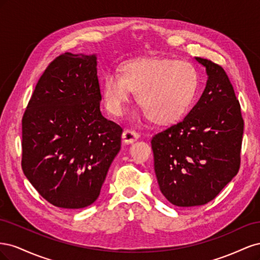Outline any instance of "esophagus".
Segmentation results:
<instances>
[{
    "label": "esophagus",
    "mask_w": 260,
    "mask_h": 260,
    "mask_svg": "<svg viewBox=\"0 0 260 260\" xmlns=\"http://www.w3.org/2000/svg\"><path fill=\"white\" fill-rule=\"evenodd\" d=\"M139 138H140L139 133H137L136 131H132V130H125L122 133V141L125 144H131L133 142H136Z\"/></svg>",
    "instance_id": "obj_1"
}]
</instances>
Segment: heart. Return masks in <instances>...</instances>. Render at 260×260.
<instances>
[{"label": "heart", "instance_id": "heart-1", "mask_svg": "<svg viewBox=\"0 0 260 260\" xmlns=\"http://www.w3.org/2000/svg\"><path fill=\"white\" fill-rule=\"evenodd\" d=\"M199 74L190 62L170 58L124 61L120 76L108 73L103 80V98L108 112L120 117L137 92L142 115L156 124H170L182 117L199 89Z\"/></svg>", "mask_w": 260, "mask_h": 260}]
</instances>
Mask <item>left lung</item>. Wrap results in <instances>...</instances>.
I'll list each match as a JSON object with an SVG mask.
<instances>
[{
	"mask_svg": "<svg viewBox=\"0 0 260 260\" xmlns=\"http://www.w3.org/2000/svg\"><path fill=\"white\" fill-rule=\"evenodd\" d=\"M195 60L207 75L202 96L182 121L151 142L160 192L179 207L214 200L240 168L244 122L233 86L222 67Z\"/></svg>",
	"mask_w": 260,
	"mask_h": 260,
	"instance_id": "8db88e82",
	"label": "left lung"
}]
</instances>
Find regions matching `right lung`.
I'll return each instance as SVG.
<instances>
[{
    "label": "right lung",
    "instance_id": "add662e5",
    "mask_svg": "<svg viewBox=\"0 0 260 260\" xmlns=\"http://www.w3.org/2000/svg\"><path fill=\"white\" fill-rule=\"evenodd\" d=\"M96 54L65 53L39 80L22 118L23 174L52 205L79 209L101 193L122 129L102 115Z\"/></svg>",
    "mask_w": 260,
    "mask_h": 260
}]
</instances>
